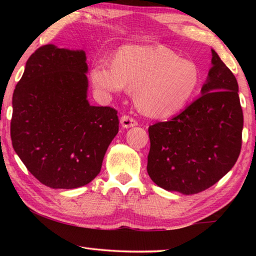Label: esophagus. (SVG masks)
<instances>
[{
    "label": "esophagus",
    "instance_id": "obj_1",
    "mask_svg": "<svg viewBox=\"0 0 256 256\" xmlns=\"http://www.w3.org/2000/svg\"><path fill=\"white\" fill-rule=\"evenodd\" d=\"M120 125H122L124 128H128L136 126L138 122L134 118H130V116L124 115V116H122V118H120Z\"/></svg>",
    "mask_w": 256,
    "mask_h": 256
}]
</instances>
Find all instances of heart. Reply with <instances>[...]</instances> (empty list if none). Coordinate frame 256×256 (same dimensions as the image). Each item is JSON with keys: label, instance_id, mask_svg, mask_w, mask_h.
I'll return each mask as SVG.
<instances>
[{"label": "heart", "instance_id": "b5f03b06", "mask_svg": "<svg viewBox=\"0 0 256 256\" xmlns=\"http://www.w3.org/2000/svg\"><path fill=\"white\" fill-rule=\"evenodd\" d=\"M90 80L102 94L134 89L138 110L156 118L176 114L186 106L200 82V70L190 60L167 47L125 46L115 62L99 60L90 70Z\"/></svg>", "mask_w": 256, "mask_h": 256}]
</instances>
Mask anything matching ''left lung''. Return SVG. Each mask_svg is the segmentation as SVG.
<instances>
[{"label": "left lung", "instance_id": "8db88e82", "mask_svg": "<svg viewBox=\"0 0 256 256\" xmlns=\"http://www.w3.org/2000/svg\"><path fill=\"white\" fill-rule=\"evenodd\" d=\"M211 54L201 97L168 122L149 126L146 170L170 192L190 196L209 188L240 152L244 120L237 80L214 50Z\"/></svg>", "mask_w": 256, "mask_h": 256}]
</instances>
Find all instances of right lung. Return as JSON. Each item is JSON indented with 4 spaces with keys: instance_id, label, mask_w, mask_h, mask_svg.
Listing matches in <instances>:
<instances>
[{
    "instance_id": "obj_1",
    "label": "right lung",
    "mask_w": 256,
    "mask_h": 256,
    "mask_svg": "<svg viewBox=\"0 0 256 256\" xmlns=\"http://www.w3.org/2000/svg\"><path fill=\"white\" fill-rule=\"evenodd\" d=\"M86 52L42 46L12 97L11 140L36 178L52 188L89 184L118 133V112L88 102Z\"/></svg>"
}]
</instances>
